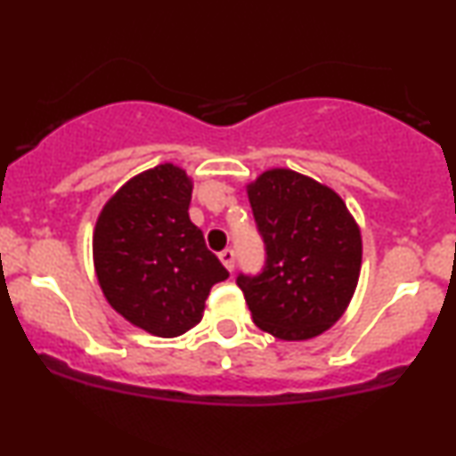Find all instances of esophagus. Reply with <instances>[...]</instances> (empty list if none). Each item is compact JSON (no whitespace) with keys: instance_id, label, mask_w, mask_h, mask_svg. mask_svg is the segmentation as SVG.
Listing matches in <instances>:
<instances>
[{"instance_id":"esophagus-1","label":"esophagus","mask_w":456,"mask_h":456,"mask_svg":"<svg viewBox=\"0 0 456 456\" xmlns=\"http://www.w3.org/2000/svg\"><path fill=\"white\" fill-rule=\"evenodd\" d=\"M218 259L223 261V265H224V268H227L229 272H232V270L235 268V253H233L232 248H224L223 253L218 255Z\"/></svg>"}]
</instances>
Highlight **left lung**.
I'll return each mask as SVG.
<instances>
[{
	"label": "left lung",
	"instance_id": "obj_1",
	"mask_svg": "<svg viewBox=\"0 0 456 456\" xmlns=\"http://www.w3.org/2000/svg\"><path fill=\"white\" fill-rule=\"evenodd\" d=\"M265 244L257 276H238L253 322L281 341L332 328L352 302L362 235L332 188L291 169H268L246 186Z\"/></svg>",
	"mask_w": 456,
	"mask_h": 456
}]
</instances>
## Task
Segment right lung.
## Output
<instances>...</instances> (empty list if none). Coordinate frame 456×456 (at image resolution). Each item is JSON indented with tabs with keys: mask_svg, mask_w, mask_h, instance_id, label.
I'll return each mask as SVG.
<instances>
[{
	"mask_svg": "<svg viewBox=\"0 0 456 456\" xmlns=\"http://www.w3.org/2000/svg\"><path fill=\"white\" fill-rule=\"evenodd\" d=\"M192 180L165 162L130 177L94 227V268L107 302L154 337L174 338L201 322L212 285L229 272L191 223Z\"/></svg>",
	"mask_w": 456,
	"mask_h": 456,
	"instance_id": "1",
	"label": "right lung"
}]
</instances>
